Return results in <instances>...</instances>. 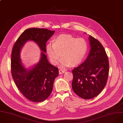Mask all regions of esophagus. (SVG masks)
<instances>
[{"label": "esophagus", "instance_id": "esophagus-1", "mask_svg": "<svg viewBox=\"0 0 123 123\" xmlns=\"http://www.w3.org/2000/svg\"><path fill=\"white\" fill-rule=\"evenodd\" d=\"M65 72V70H64L63 69H61L59 70V74H63Z\"/></svg>", "mask_w": 123, "mask_h": 123}]
</instances>
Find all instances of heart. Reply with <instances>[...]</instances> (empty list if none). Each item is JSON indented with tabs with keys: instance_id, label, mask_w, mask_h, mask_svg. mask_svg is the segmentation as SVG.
Returning a JSON list of instances; mask_svg holds the SVG:
<instances>
[{
	"instance_id": "b5f03b06",
	"label": "heart",
	"mask_w": 123,
	"mask_h": 123,
	"mask_svg": "<svg viewBox=\"0 0 123 123\" xmlns=\"http://www.w3.org/2000/svg\"><path fill=\"white\" fill-rule=\"evenodd\" d=\"M46 51L51 62L57 64L61 55V65L66 67L71 64L76 65L84 58L88 44L82 38H77L70 34H61L55 38L53 43H49L46 47Z\"/></svg>"
}]
</instances>
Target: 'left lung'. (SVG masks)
Returning <instances> with one entry per match:
<instances>
[{
  "instance_id": "obj_1",
  "label": "left lung",
  "mask_w": 123,
  "mask_h": 123,
  "mask_svg": "<svg viewBox=\"0 0 123 123\" xmlns=\"http://www.w3.org/2000/svg\"><path fill=\"white\" fill-rule=\"evenodd\" d=\"M91 49L86 60L72 70V89L78 96L90 99L98 95L106 85L109 72L107 55L102 44L90 35Z\"/></svg>"
}]
</instances>
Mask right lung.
<instances>
[{"label":"right lung","instance_id":"add662e5","mask_svg":"<svg viewBox=\"0 0 123 123\" xmlns=\"http://www.w3.org/2000/svg\"><path fill=\"white\" fill-rule=\"evenodd\" d=\"M45 29L31 28L25 31L12 47L11 56V73L16 86L24 96L34 102L44 101L52 92L55 78L59 75L58 68L51 65L46 58L47 41L54 33ZM29 40L39 46L41 53L40 62L31 69L27 70L19 58L21 48Z\"/></svg>","mask_w":123,"mask_h":123}]
</instances>
